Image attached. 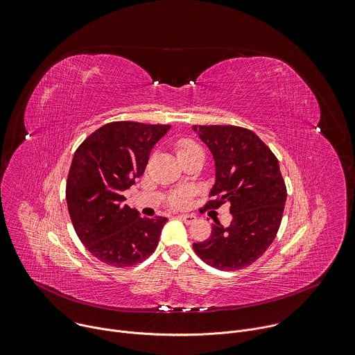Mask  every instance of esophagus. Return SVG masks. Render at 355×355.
Returning <instances> with one entry per match:
<instances>
[{
	"instance_id": "obj_1",
	"label": "esophagus",
	"mask_w": 355,
	"mask_h": 355,
	"mask_svg": "<svg viewBox=\"0 0 355 355\" xmlns=\"http://www.w3.org/2000/svg\"><path fill=\"white\" fill-rule=\"evenodd\" d=\"M179 218H180L184 223H187V225H190V223H193V222L197 220V216H196L194 214H182V215H179Z\"/></svg>"
}]
</instances>
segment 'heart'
Wrapping results in <instances>:
<instances>
[{
    "label": "heart",
    "mask_w": 355,
    "mask_h": 355,
    "mask_svg": "<svg viewBox=\"0 0 355 355\" xmlns=\"http://www.w3.org/2000/svg\"><path fill=\"white\" fill-rule=\"evenodd\" d=\"M198 151H202L201 147H200L197 143H194L193 140H190V139H182V140H179V141L176 143V154H178V157H179V159H180V158H186V157H189V155H193V154H196V153H198ZM189 197H190V194H189V191H186V190L176 191L175 194L171 196L169 204H171L172 207L182 208V207H184V205L187 204Z\"/></svg>",
    "instance_id": "heart-1"
}]
</instances>
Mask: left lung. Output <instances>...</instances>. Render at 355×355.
Returning a JSON list of instances; mask_svg holds the SVG:
<instances>
[{"instance_id":"obj_1","label":"left lung","mask_w":355,"mask_h":355,"mask_svg":"<svg viewBox=\"0 0 355 355\" xmlns=\"http://www.w3.org/2000/svg\"><path fill=\"white\" fill-rule=\"evenodd\" d=\"M193 129L211 150L216 168L209 193L214 198L205 208L218 209L227 201L233 216L227 227L216 220L211 236L193 248L216 269H243L268 250L282 222L287 190L277 158L245 128L194 125Z\"/></svg>"}]
</instances>
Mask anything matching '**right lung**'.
<instances>
[{
  "label": "right lung",
  "mask_w": 355,
  "mask_h": 355,
  "mask_svg": "<svg viewBox=\"0 0 355 355\" xmlns=\"http://www.w3.org/2000/svg\"><path fill=\"white\" fill-rule=\"evenodd\" d=\"M169 125L111 122L76 150L67 180V202L75 232L101 262L126 268L143 262L158 245L166 218H141L125 205L123 191L147 166Z\"/></svg>",
  "instance_id": "right-lung-1"
}]
</instances>
